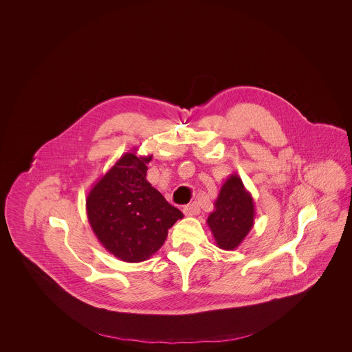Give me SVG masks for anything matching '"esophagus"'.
<instances>
[{"mask_svg": "<svg viewBox=\"0 0 352 352\" xmlns=\"http://www.w3.org/2000/svg\"><path fill=\"white\" fill-rule=\"evenodd\" d=\"M199 211H201V208H199L197 201H194L191 204H187L184 207V214L186 217H195V215L199 214Z\"/></svg>", "mask_w": 352, "mask_h": 352, "instance_id": "34e87169", "label": "esophagus"}]
</instances>
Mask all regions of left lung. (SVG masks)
I'll use <instances>...</instances> for the list:
<instances>
[{"instance_id":"1","label":"left lung","mask_w":352,"mask_h":352,"mask_svg":"<svg viewBox=\"0 0 352 352\" xmlns=\"http://www.w3.org/2000/svg\"><path fill=\"white\" fill-rule=\"evenodd\" d=\"M207 224L220 250L234 251L254 224V201L237 174H231L219 191Z\"/></svg>"}]
</instances>
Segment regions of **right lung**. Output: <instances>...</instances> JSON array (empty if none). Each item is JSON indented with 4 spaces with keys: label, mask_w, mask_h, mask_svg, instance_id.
<instances>
[{
    "label": "right lung",
    "mask_w": 352,
    "mask_h": 352,
    "mask_svg": "<svg viewBox=\"0 0 352 352\" xmlns=\"http://www.w3.org/2000/svg\"><path fill=\"white\" fill-rule=\"evenodd\" d=\"M134 149L120 157L88 192L87 217L101 245L126 263H141L158 251L168 228L184 214L146 181L153 155Z\"/></svg>",
    "instance_id": "right-lung-1"
}]
</instances>
